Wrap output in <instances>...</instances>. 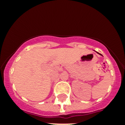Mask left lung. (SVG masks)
Listing matches in <instances>:
<instances>
[{"instance_id":"left-lung-1","label":"left lung","mask_w":125,"mask_h":125,"mask_svg":"<svg viewBox=\"0 0 125 125\" xmlns=\"http://www.w3.org/2000/svg\"><path fill=\"white\" fill-rule=\"evenodd\" d=\"M97 53H98V54H100V55H101V56H103V55H102V54H99V52H97Z\"/></svg>"}]
</instances>
